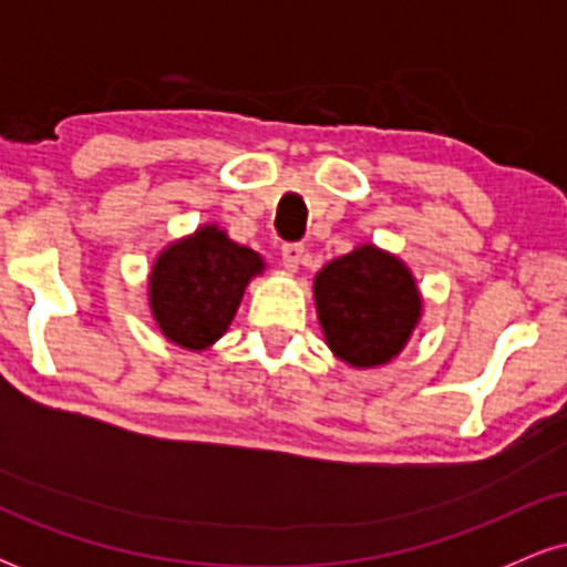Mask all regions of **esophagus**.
I'll return each mask as SVG.
<instances>
[{
	"label": "esophagus",
	"mask_w": 567,
	"mask_h": 567,
	"mask_svg": "<svg viewBox=\"0 0 567 567\" xmlns=\"http://www.w3.org/2000/svg\"><path fill=\"white\" fill-rule=\"evenodd\" d=\"M301 258H303V245L301 243L282 245V264L288 266V269L296 271L298 264H301Z\"/></svg>",
	"instance_id": "34e87169"
}]
</instances>
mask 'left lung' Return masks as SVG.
Instances as JSON below:
<instances>
[{
  "label": "left lung",
  "mask_w": 567,
  "mask_h": 567,
  "mask_svg": "<svg viewBox=\"0 0 567 567\" xmlns=\"http://www.w3.org/2000/svg\"><path fill=\"white\" fill-rule=\"evenodd\" d=\"M322 333L338 360L386 365L419 324L421 296L400 258L373 245L354 247L315 277Z\"/></svg>",
  "instance_id": "1"
}]
</instances>
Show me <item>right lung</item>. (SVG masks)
I'll use <instances>...</instances> for the list:
<instances>
[{
	"label": "right lung",
	"instance_id": "obj_1",
	"mask_svg": "<svg viewBox=\"0 0 567 567\" xmlns=\"http://www.w3.org/2000/svg\"><path fill=\"white\" fill-rule=\"evenodd\" d=\"M261 271L256 250L231 243L216 226H202L154 264L148 277L154 320L178 347L207 349L226 333L247 282Z\"/></svg>",
	"mask_w": 567,
	"mask_h": 567
}]
</instances>
